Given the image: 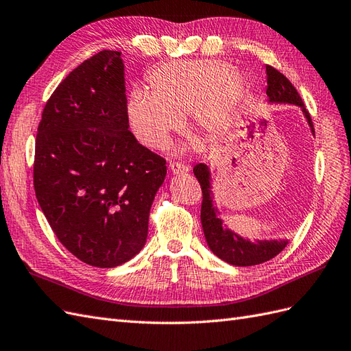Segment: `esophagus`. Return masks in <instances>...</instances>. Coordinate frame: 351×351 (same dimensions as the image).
Returning <instances> with one entry per match:
<instances>
[{
	"label": "esophagus",
	"mask_w": 351,
	"mask_h": 351,
	"mask_svg": "<svg viewBox=\"0 0 351 351\" xmlns=\"http://www.w3.org/2000/svg\"><path fill=\"white\" fill-rule=\"evenodd\" d=\"M170 170H172L173 173H186L190 167L184 163H178V161H175V163H170Z\"/></svg>",
	"instance_id": "obj_1"
}]
</instances>
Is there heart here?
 Wrapping results in <instances>:
<instances>
[{"instance_id": "1", "label": "heart", "mask_w": 351, "mask_h": 351, "mask_svg": "<svg viewBox=\"0 0 351 351\" xmlns=\"http://www.w3.org/2000/svg\"><path fill=\"white\" fill-rule=\"evenodd\" d=\"M148 93L136 88L128 101V119L138 141L151 149L167 147L190 115L208 138L227 133L243 96V80L219 60H176L152 69Z\"/></svg>"}]
</instances>
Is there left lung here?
Listing matches in <instances>:
<instances>
[{"instance_id": "1", "label": "left lung", "mask_w": 351, "mask_h": 351, "mask_svg": "<svg viewBox=\"0 0 351 351\" xmlns=\"http://www.w3.org/2000/svg\"><path fill=\"white\" fill-rule=\"evenodd\" d=\"M267 96L269 102H282V104H293L302 108L310 128L314 133L313 121L310 112L305 108L301 96L296 92V88L287 80L280 71L267 65ZM193 172L200 182L203 191V202H202V226L204 231L206 241L209 247L213 250V254L222 261H226L231 265L239 267H249L258 265L269 261V259L278 255L286 247L287 241H258V243H250V241L239 237L236 232L226 230L222 227V221L218 218L217 209L213 208V200L210 197V182H209V169L206 165L199 163L195 165Z\"/></svg>"}]
</instances>
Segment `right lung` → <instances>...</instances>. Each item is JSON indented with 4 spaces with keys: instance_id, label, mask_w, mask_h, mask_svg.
<instances>
[{
    "instance_id": "1",
    "label": "right lung",
    "mask_w": 351,
    "mask_h": 351,
    "mask_svg": "<svg viewBox=\"0 0 351 351\" xmlns=\"http://www.w3.org/2000/svg\"><path fill=\"white\" fill-rule=\"evenodd\" d=\"M166 160L129 130L121 53L84 60L51 93L35 139L34 188L59 241L80 261L121 265L145 245Z\"/></svg>"
}]
</instances>
